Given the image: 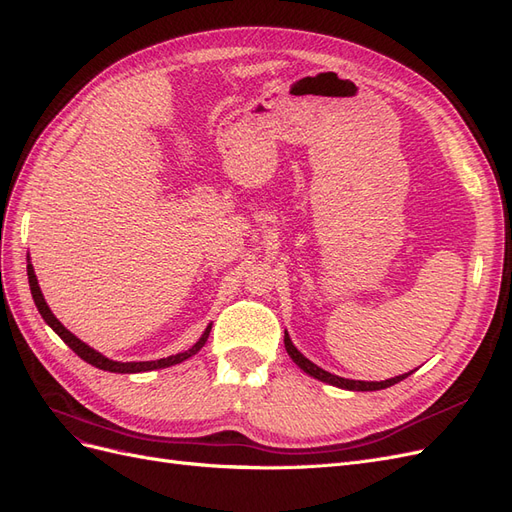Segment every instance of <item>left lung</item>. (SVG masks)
Returning a JSON list of instances; mask_svg holds the SVG:
<instances>
[{"instance_id": "8db88e82", "label": "left lung", "mask_w": 512, "mask_h": 512, "mask_svg": "<svg viewBox=\"0 0 512 512\" xmlns=\"http://www.w3.org/2000/svg\"><path fill=\"white\" fill-rule=\"evenodd\" d=\"M284 346H286V352L290 359L297 363L307 376H312L320 382H327L331 386H337V389H346V391H380V389H389V386L401 382L404 378H408L412 371H408V374H401V376H395V378H389V380H380V382H365V380H350V378H342V376H335L331 374V371H324L322 367H318L316 363H312L307 359V356H303L297 348H294L292 339L288 335V331H284Z\"/></svg>"}]
</instances>
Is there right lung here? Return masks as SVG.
<instances>
[{
  "label": "right lung",
  "mask_w": 512,
  "mask_h": 512,
  "mask_svg": "<svg viewBox=\"0 0 512 512\" xmlns=\"http://www.w3.org/2000/svg\"><path fill=\"white\" fill-rule=\"evenodd\" d=\"M27 277H29V290H32L34 303H36V307H38L40 316L44 318V322L49 324V327H51L61 339H64V342H66L76 354H79L83 361H87L89 365H94V367H98V369L113 371V374H138V371L164 369V367H170V365H177V363L188 361L190 356H194L200 348L205 346L207 337H209V333H211V322H209L205 333L200 335V339H198V342H196L192 348H188L185 352H179V354H170V356H166V359H158V361H130V363L113 361V359H108V356H104L102 352H98V350H94V348H89L85 342H81L79 337H76L74 333H70V331L64 327V324H61V322L55 318V314L51 312V307L46 305V301H44V297H42L38 277H36V273H34V267H32V262H29V258H27Z\"/></svg>",
  "instance_id": "add662e5"
}]
</instances>
